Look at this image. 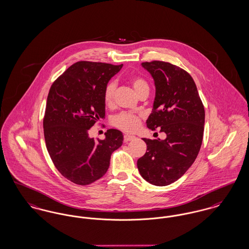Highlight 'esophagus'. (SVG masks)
<instances>
[{"instance_id":"obj_1","label":"esophagus","mask_w":249,"mask_h":249,"mask_svg":"<svg viewBox=\"0 0 249 249\" xmlns=\"http://www.w3.org/2000/svg\"><path fill=\"white\" fill-rule=\"evenodd\" d=\"M135 139V136H131V135H124V142H130L132 140H134Z\"/></svg>"}]
</instances>
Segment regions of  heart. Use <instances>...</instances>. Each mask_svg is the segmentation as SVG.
<instances>
[{
    "mask_svg": "<svg viewBox=\"0 0 249 249\" xmlns=\"http://www.w3.org/2000/svg\"><path fill=\"white\" fill-rule=\"evenodd\" d=\"M131 84L135 91L139 94L145 89H149L148 84L144 79L139 77L131 79ZM116 90V82L109 81L106 86L104 91V101L107 105H111L113 102V96ZM141 124V115L132 112H121L112 118V124L122 130L133 132L137 130Z\"/></svg>",
    "mask_w": 249,
    "mask_h": 249,
    "instance_id": "1",
    "label": "heart"
}]
</instances>
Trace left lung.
<instances>
[{"label": "left lung", "mask_w": 249, "mask_h": 249, "mask_svg": "<svg viewBox=\"0 0 249 249\" xmlns=\"http://www.w3.org/2000/svg\"><path fill=\"white\" fill-rule=\"evenodd\" d=\"M142 66L153 77L156 96L147 127L166 133L165 140L143 139L147 151L138 160L144 180L165 186L181 178L194 163L204 130L205 111L194 79L182 68L154 61Z\"/></svg>", "instance_id": "8db88e82"}]
</instances>
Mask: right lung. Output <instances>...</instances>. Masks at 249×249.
<instances>
[{
  "instance_id": "obj_1",
  "label": "right lung",
  "mask_w": 249,
  "mask_h": 249,
  "mask_svg": "<svg viewBox=\"0 0 249 249\" xmlns=\"http://www.w3.org/2000/svg\"><path fill=\"white\" fill-rule=\"evenodd\" d=\"M123 65L78 62L53 82L43 121L48 152L60 173L72 183L87 185L103 177L111 154L124 142L123 133L108 129L105 139L89 136L105 118L104 91Z\"/></svg>"
}]
</instances>
